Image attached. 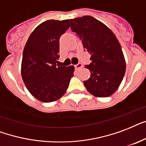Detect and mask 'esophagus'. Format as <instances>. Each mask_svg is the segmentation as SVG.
<instances>
[{"label":"esophagus","instance_id":"obj_1","mask_svg":"<svg viewBox=\"0 0 146 146\" xmlns=\"http://www.w3.org/2000/svg\"><path fill=\"white\" fill-rule=\"evenodd\" d=\"M83 67V65L81 63H78L77 65H74V68H75V69H78V68H81Z\"/></svg>","mask_w":146,"mask_h":146}]
</instances>
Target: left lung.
<instances>
[{"instance_id": "1", "label": "left lung", "mask_w": 146, "mask_h": 146, "mask_svg": "<svg viewBox=\"0 0 146 146\" xmlns=\"http://www.w3.org/2000/svg\"><path fill=\"white\" fill-rule=\"evenodd\" d=\"M71 29L80 38L84 51L91 54V62L85 68L91 72L84 81L94 96L107 98L119 88L126 72V62L116 36L103 23L91 16L70 20Z\"/></svg>"}]
</instances>
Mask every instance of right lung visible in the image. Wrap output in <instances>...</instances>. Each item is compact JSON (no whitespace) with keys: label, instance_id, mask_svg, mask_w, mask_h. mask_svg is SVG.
<instances>
[{"label":"right lung","instance_id":"1","mask_svg":"<svg viewBox=\"0 0 146 146\" xmlns=\"http://www.w3.org/2000/svg\"><path fill=\"white\" fill-rule=\"evenodd\" d=\"M69 24V20L42 23L30 34L23 49V81L30 93L42 102H52L62 98L74 75L72 65H56L59 58V39Z\"/></svg>","mask_w":146,"mask_h":146}]
</instances>
